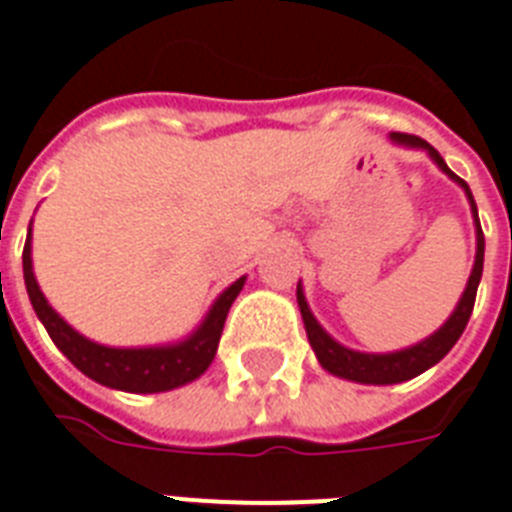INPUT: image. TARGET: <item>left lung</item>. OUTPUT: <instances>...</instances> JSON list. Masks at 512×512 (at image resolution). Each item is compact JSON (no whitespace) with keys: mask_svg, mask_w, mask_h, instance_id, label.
Returning a JSON list of instances; mask_svg holds the SVG:
<instances>
[{"mask_svg":"<svg viewBox=\"0 0 512 512\" xmlns=\"http://www.w3.org/2000/svg\"><path fill=\"white\" fill-rule=\"evenodd\" d=\"M389 139L400 147H408V150H424L432 158V163L438 166L448 179H454L456 185L462 187L467 201H470V212H473L475 222V263L473 271H470V279H467V287H464L462 298L456 303V308L451 311V317L443 322V327H438L435 333L424 338V341L413 343L408 349L400 351H386V354H373V351H357L343 346L327 333L325 327L319 325L317 317L311 314V308L306 303V295H303V287L298 282V308L300 317H303V325H306V335L311 349L317 354L319 365L333 373L338 378H346V381H354V384H403L408 378H416L419 373L429 370L432 365H438L448 351L454 349V343L459 341V335L464 333V327L470 322V314H473L475 306V292H478V284H481L483 276V230L481 220H478V206H475V198L470 193V185L459 179L454 171L448 169L446 161L440 158V152L427 144L421 136L413 134H400V131H392Z\"/></svg>","mask_w":512,"mask_h":512,"instance_id":"obj_1","label":"left lung"}]
</instances>
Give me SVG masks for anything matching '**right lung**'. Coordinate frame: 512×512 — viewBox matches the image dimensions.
Here are the masks:
<instances>
[{
  "label": "right lung",
  "mask_w": 512,
  "mask_h": 512,
  "mask_svg": "<svg viewBox=\"0 0 512 512\" xmlns=\"http://www.w3.org/2000/svg\"><path fill=\"white\" fill-rule=\"evenodd\" d=\"M23 282H26L34 314L45 325L58 351L72 362L74 368L109 389L134 392V395H155V392H171L177 386H185L204 376L217 354L225 317L247 282V276H241L228 290H222L220 298L206 311L204 322L182 341L161 343V346H131V349L104 346V343L85 338L50 306L48 298L39 290L37 276L31 268V225L26 233V247H23Z\"/></svg>",
  "instance_id": "obj_1"
}]
</instances>
